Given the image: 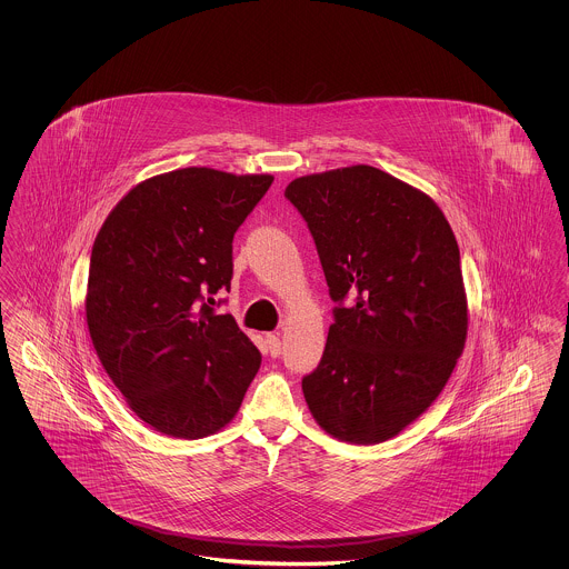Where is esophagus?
<instances>
[{"mask_svg": "<svg viewBox=\"0 0 569 569\" xmlns=\"http://www.w3.org/2000/svg\"><path fill=\"white\" fill-rule=\"evenodd\" d=\"M267 352L271 353L272 358H277L281 353V339L272 332L267 335Z\"/></svg>", "mask_w": 569, "mask_h": 569, "instance_id": "34e87169", "label": "esophagus"}]
</instances>
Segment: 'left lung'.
Wrapping results in <instances>:
<instances>
[{
  "label": "left lung",
  "mask_w": 569,
  "mask_h": 569,
  "mask_svg": "<svg viewBox=\"0 0 569 569\" xmlns=\"http://www.w3.org/2000/svg\"><path fill=\"white\" fill-rule=\"evenodd\" d=\"M286 198L313 237L337 307L305 401L326 433H401L452 376L467 337L459 244L433 200L373 166L295 179Z\"/></svg>",
  "instance_id": "1"
}]
</instances>
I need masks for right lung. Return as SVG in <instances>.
Here are the masks:
<instances>
[{
    "label": "right lung",
    "mask_w": 569,
    "mask_h": 569,
    "mask_svg": "<svg viewBox=\"0 0 569 569\" xmlns=\"http://www.w3.org/2000/svg\"><path fill=\"white\" fill-rule=\"evenodd\" d=\"M271 174L181 168L121 198L91 249L87 326L136 416L179 439L226 427L262 356L216 295L230 290L232 239Z\"/></svg>",
    "instance_id": "1"
}]
</instances>
